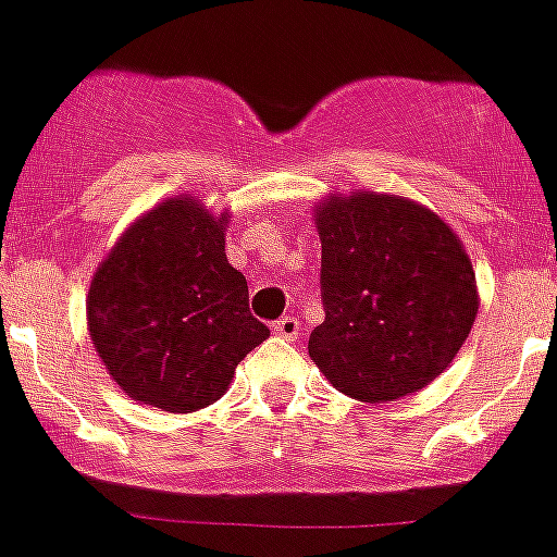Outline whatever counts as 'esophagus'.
I'll list each match as a JSON object with an SVG mask.
<instances>
[{"mask_svg":"<svg viewBox=\"0 0 557 557\" xmlns=\"http://www.w3.org/2000/svg\"><path fill=\"white\" fill-rule=\"evenodd\" d=\"M274 335H280L283 341H296L299 337V332H302V326H299V321L294 319V315H283L280 321H274Z\"/></svg>","mask_w":557,"mask_h":557,"instance_id":"esophagus-1","label":"esophagus"}]
</instances>
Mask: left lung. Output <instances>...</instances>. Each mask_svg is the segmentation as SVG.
I'll list each match as a JSON object with an SVG mask.
<instances>
[{
  "mask_svg": "<svg viewBox=\"0 0 557 557\" xmlns=\"http://www.w3.org/2000/svg\"><path fill=\"white\" fill-rule=\"evenodd\" d=\"M324 321L308 351L332 387L368 404L434 382L478 313L475 272L434 211L355 191L315 206Z\"/></svg>",
  "mask_w": 557,
  "mask_h": 557,
  "instance_id": "left-lung-1",
  "label": "left lung"
}]
</instances>
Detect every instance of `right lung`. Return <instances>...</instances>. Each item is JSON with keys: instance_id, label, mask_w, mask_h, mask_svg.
Returning a JSON list of instances; mask_svg holds the SVG:
<instances>
[{"instance_id": "1", "label": "right lung", "mask_w": 557, "mask_h": 557, "mask_svg": "<svg viewBox=\"0 0 557 557\" xmlns=\"http://www.w3.org/2000/svg\"><path fill=\"white\" fill-rule=\"evenodd\" d=\"M227 214L170 197L132 222L96 269L87 330L134 401L195 412L225 396L236 366L269 337L247 280L227 263Z\"/></svg>"}]
</instances>
